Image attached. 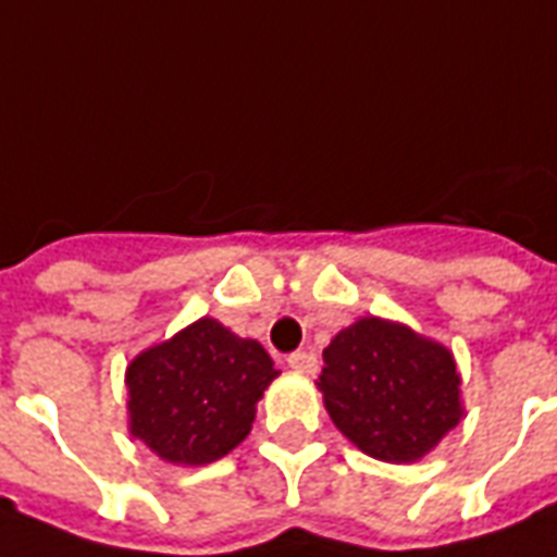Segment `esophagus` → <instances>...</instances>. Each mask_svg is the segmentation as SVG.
<instances>
[{
  "instance_id": "obj_1",
  "label": "esophagus",
  "mask_w": 557,
  "mask_h": 557,
  "mask_svg": "<svg viewBox=\"0 0 557 557\" xmlns=\"http://www.w3.org/2000/svg\"><path fill=\"white\" fill-rule=\"evenodd\" d=\"M287 363H290L293 372H299V374H317L319 369L317 355H310V351H293V355L287 357Z\"/></svg>"
}]
</instances>
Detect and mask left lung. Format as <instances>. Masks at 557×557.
<instances>
[{"instance_id": "8db88e82", "label": "left lung", "mask_w": 557, "mask_h": 557, "mask_svg": "<svg viewBox=\"0 0 557 557\" xmlns=\"http://www.w3.org/2000/svg\"><path fill=\"white\" fill-rule=\"evenodd\" d=\"M317 386L339 433L383 462H416L459 424L454 355L398 322L366 317L322 351Z\"/></svg>"}]
</instances>
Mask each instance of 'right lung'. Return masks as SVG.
<instances>
[{
	"mask_svg": "<svg viewBox=\"0 0 557 557\" xmlns=\"http://www.w3.org/2000/svg\"><path fill=\"white\" fill-rule=\"evenodd\" d=\"M275 374L261 343L197 319L127 366L131 433L165 462H214L247 438Z\"/></svg>",
	"mask_w": 557,
	"mask_h": 557,
	"instance_id": "obj_1",
	"label": "right lung"
}]
</instances>
